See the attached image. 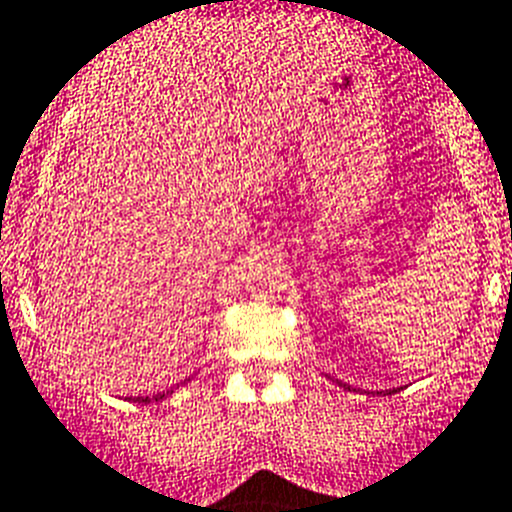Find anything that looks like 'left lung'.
Segmentation results:
<instances>
[{
	"label": "left lung",
	"instance_id": "1",
	"mask_svg": "<svg viewBox=\"0 0 512 512\" xmlns=\"http://www.w3.org/2000/svg\"><path fill=\"white\" fill-rule=\"evenodd\" d=\"M389 394H391V391H389Z\"/></svg>",
	"mask_w": 512,
	"mask_h": 512
}]
</instances>
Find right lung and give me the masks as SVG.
<instances>
[{
    "instance_id": "add662e5",
    "label": "right lung",
    "mask_w": 512,
    "mask_h": 512,
    "mask_svg": "<svg viewBox=\"0 0 512 512\" xmlns=\"http://www.w3.org/2000/svg\"><path fill=\"white\" fill-rule=\"evenodd\" d=\"M170 394V391H167ZM159 399H164V391H159V394H154V397H136V402L146 404V402H159Z\"/></svg>"
}]
</instances>
